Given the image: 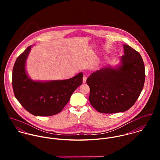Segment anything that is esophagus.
Segmentation results:
<instances>
[{
  "label": "esophagus",
  "instance_id": "esophagus-1",
  "mask_svg": "<svg viewBox=\"0 0 160 160\" xmlns=\"http://www.w3.org/2000/svg\"><path fill=\"white\" fill-rule=\"evenodd\" d=\"M86 80H87V77L86 76H84L83 78H82V82L83 83H86Z\"/></svg>",
  "mask_w": 160,
  "mask_h": 160
}]
</instances>
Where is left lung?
Listing matches in <instances>:
<instances>
[{"mask_svg":"<svg viewBox=\"0 0 160 160\" xmlns=\"http://www.w3.org/2000/svg\"><path fill=\"white\" fill-rule=\"evenodd\" d=\"M124 55L116 67L108 66L92 73L87 79L90 88L89 102L102 113L128 110L134 105L143 89L145 69L140 53L126 44Z\"/></svg>","mask_w":160,"mask_h":160,"instance_id":"8db88e82","label":"left lung"}]
</instances>
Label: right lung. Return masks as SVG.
<instances>
[{"label": "right lung", "mask_w": 160, "mask_h": 160, "mask_svg": "<svg viewBox=\"0 0 160 160\" xmlns=\"http://www.w3.org/2000/svg\"><path fill=\"white\" fill-rule=\"evenodd\" d=\"M32 46L17 58L12 72V86L16 98L29 113L48 116L60 113L74 91L82 83V72L65 80L33 81L26 71V62Z\"/></svg>", "instance_id": "add662e5"}]
</instances>
